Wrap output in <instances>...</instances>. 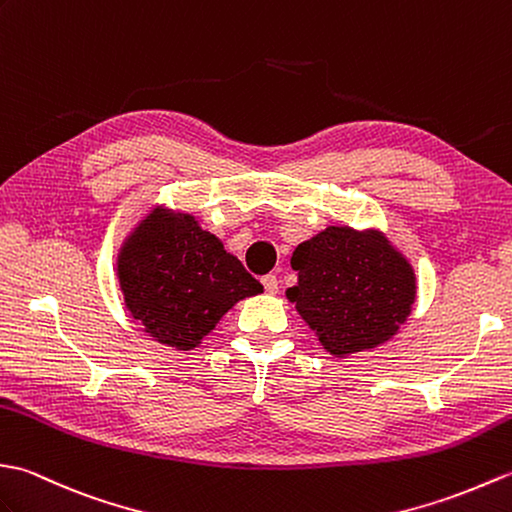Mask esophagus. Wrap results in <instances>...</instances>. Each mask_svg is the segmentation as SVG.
<instances>
[{
	"mask_svg": "<svg viewBox=\"0 0 512 512\" xmlns=\"http://www.w3.org/2000/svg\"><path fill=\"white\" fill-rule=\"evenodd\" d=\"M260 282H263V287H265L267 293H276L278 291V278H276V274H267V276L260 278Z\"/></svg>",
	"mask_w": 512,
	"mask_h": 512,
	"instance_id": "esophagus-1",
	"label": "esophagus"
}]
</instances>
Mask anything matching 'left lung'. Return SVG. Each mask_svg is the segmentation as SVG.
Here are the masks:
<instances>
[{"label": "left lung", "mask_w": 512, "mask_h": 512, "mask_svg": "<svg viewBox=\"0 0 512 512\" xmlns=\"http://www.w3.org/2000/svg\"><path fill=\"white\" fill-rule=\"evenodd\" d=\"M291 267L287 298L335 357L388 342L412 313L414 269L381 232L331 225L295 247Z\"/></svg>", "instance_id": "1"}]
</instances>
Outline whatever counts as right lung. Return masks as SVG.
Wrapping results in <instances>:
<instances>
[{
    "instance_id": "1",
    "label": "right lung",
    "mask_w": 512,
    "mask_h": 512,
    "mask_svg": "<svg viewBox=\"0 0 512 512\" xmlns=\"http://www.w3.org/2000/svg\"><path fill=\"white\" fill-rule=\"evenodd\" d=\"M118 280L133 320L155 342L190 350L232 306L263 291L241 260L192 214L155 208L118 254Z\"/></svg>"
}]
</instances>
